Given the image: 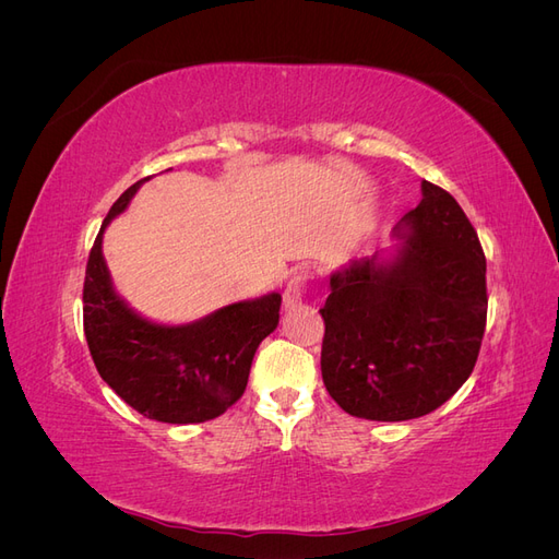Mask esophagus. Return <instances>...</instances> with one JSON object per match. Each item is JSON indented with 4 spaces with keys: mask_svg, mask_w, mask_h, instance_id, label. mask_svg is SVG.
Returning <instances> with one entry per match:
<instances>
[{
    "mask_svg": "<svg viewBox=\"0 0 559 559\" xmlns=\"http://www.w3.org/2000/svg\"><path fill=\"white\" fill-rule=\"evenodd\" d=\"M300 298H302V277L296 275L289 284H286V289L282 294L284 310H294L298 302H300Z\"/></svg>",
    "mask_w": 559,
    "mask_h": 559,
    "instance_id": "34e87169",
    "label": "esophagus"
}]
</instances>
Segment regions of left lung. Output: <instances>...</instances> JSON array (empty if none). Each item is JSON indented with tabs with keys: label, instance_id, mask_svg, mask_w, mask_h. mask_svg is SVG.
Masks as SVG:
<instances>
[{
	"label": "left lung",
	"instance_id": "8db88e82",
	"mask_svg": "<svg viewBox=\"0 0 559 559\" xmlns=\"http://www.w3.org/2000/svg\"><path fill=\"white\" fill-rule=\"evenodd\" d=\"M392 249L331 275L321 308V378L354 417L429 415L476 366L485 319V253L464 210L441 186L394 226Z\"/></svg>",
	"mask_w": 559,
	"mask_h": 559
}]
</instances>
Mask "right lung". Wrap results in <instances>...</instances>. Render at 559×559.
<instances>
[{"mask_svg":"<svg viewBox=\"0 0 559 559\" xmlns=\"http://www.w3.org/2000/svg\"><path fill=\"white\" fill-rule=\"evenodd\" d=\"M142 183L114 202L91 249L83 331L99 378L130 408L167 425H198L224 415L245 394L253 354L280 324L282 296L230 302L189 324H160L130 308L111 282L103 238Z\"/></svg>","mask_w":559,"mask_h":559,"instance_id":"add662e5","label":"right lung"}]
</instances>
